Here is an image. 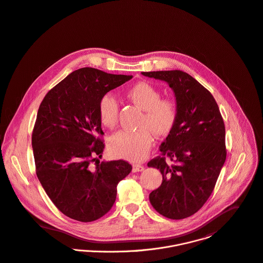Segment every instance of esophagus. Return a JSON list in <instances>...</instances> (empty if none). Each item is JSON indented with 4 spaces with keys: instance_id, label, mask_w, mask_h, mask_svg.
<instances>
[{
    "instance_id": "esophagus-1",
    "label": "esophagus",
    "mask_w": 263,
    "mask_h": 263,
    "mask_svg": "<svg viewBox=\"0 0 263 263\" xmlns=\"http://www.w3.org/2000/svg\"><path fill=\"white\" fill-rule=\"evenodd\" d=\"M144 170V166L141 164H133L132 167V172L133 173H137V172H142Z\"/></svg>"
}]
</instances>
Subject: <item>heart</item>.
<instances>
[{"label": "heart", "mask_w": 263, "mask_h": 263, "mask_svg": "<svg viewBox=\"0 0 263 263\" xmlns=\"http://www.w3.org/2000/svg\"><path fill=\"white\" fill-rule=\"evenodd\" d=\"M131 101L145 110L140 127L136 132L121 131L110 140V152L118 158L139 161L146 158L152 144L153 133L165 136L171 133L178 118V107L174 101L160 100L158 89L147 82H139L128 91ZM119 105L111 95L104 96L99 104V115L103 125L112 128L118 122Z\"/></svg>", "instance_id": "heart-1"}]
</instances>
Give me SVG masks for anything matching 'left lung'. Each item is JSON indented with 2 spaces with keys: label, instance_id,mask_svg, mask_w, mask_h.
<instances>
[{
  "label": "left lung",
  "instance_id": "1",
  "mask_svg": "<svg viewBox=\"0 0 263 263\" xmlns=\"http://www.w3.org/2000/svg\"><path fill=\"white\" fill-rule=\"evenodd\" d=\"M141 74L166 82L176 98V125L159 146L162 157L147 165L162 175L161 185L149 194L152 205L167 218L182 219L200 210L215 186L227 157L223 120L212 95L186 72ZM165 156L174 163L168 165Z\"/></svg>",
  "mask_w": 263,
  "mask_h": 263
}]
</instances>
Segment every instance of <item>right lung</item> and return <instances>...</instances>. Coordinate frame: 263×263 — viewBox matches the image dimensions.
<instances>
[{"mask_svg": "<svg viewBox=\"0 0 263 263\" xmlns=\"http://www.w3.org/2000/svg\"><path fill=\"white\" fill-rule=\"evenodd\" d=\"M132 77L81 68L40 105L31 139L36 175L53 204L70 218L88 222L105 215L115 203L118 183L132 170L122 159L101 161L105 144L98 137L104 134L101 99Z\"/></svg>", "mask_w": 263, "mask_h": 263, "instance_id": "1", "label": "right lung"}]
</instances>
